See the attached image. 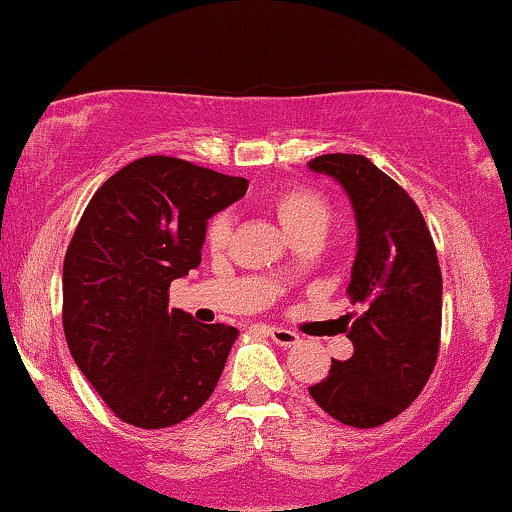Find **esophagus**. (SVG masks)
I'll return each instance as SVG.
<instances>
[{
  "label": "esophagus",
  "mask_w": 512,
  "mask_h": 512,
  "mask_svg": "<svg viewBox=\"0 0 512 512\" xmlns=\"http://www.w3.org/2000/svg\"><path fill=\"white\" fill-rule=\"evenodd\" d=\"M269 337H272L279 346H284V349H291V346L301 344V337H298L296 332L284 330V327H269Z\"/></svg>",
  "instance_id": "obj_1"
}]
</instances>
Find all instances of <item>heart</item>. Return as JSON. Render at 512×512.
Instances as JSON below:
<instances>
[{"label":"heart","mask_w":512,"mask_h":512,"mask_svg":"<svg viewBox=\"0 0 512 512\" xmlns=\"http://www.w3.org/2000/svg\"><path fill=\"white\" fill-rule=\"evenodd\" d=\"M272 209L276 219L284 226V231L293 240L305 236H325L332 223L330 204L317 195V192L301 190V187L279 192L272 199ZM228 236H231V214L214 216L207 228V240L211 248H223Z\"/></svg>","instance_id":"obj_1"}]
</instances>
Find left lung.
Masks as SVG:
<instances>
[{"label": "left lung", "mask_w": 512, "mask_h": 512, "mask_svg": "<svg viewBox=\"0 0 512 512\" xmlns=\"http://www.w3.org/2000/svg\"><path fill=\"white\" fill-rule=\"evenodd\" d=\"M349 197L356 257L346 296L361 305L349 330L354 354L332 358L310 397L346 426L373 428L419 397L440 346L443 276L428 226L407 192L366 156L325 154L308 163Z\"/></svg>", "instance_id": "left-lung-1"}]
</instances>
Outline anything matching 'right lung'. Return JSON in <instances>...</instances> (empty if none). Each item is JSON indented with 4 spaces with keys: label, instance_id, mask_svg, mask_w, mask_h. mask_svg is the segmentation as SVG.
<instances>
[{
    "label": "right lung",
    "instance_id": "right-lung-1",
    "mask_svg": "<svg viewBox=\"0 0 512 512\" xmlns=\"http://www.w3.org/2000/svg\"><path fill=\"white\" fill-rule=\"evenodd\" d=\"M245 192V178L144 156L88 202L64 255V337L93 390L127 424H180L219 383L238 330L168 310V289L202 262L211 216Z\"/></svg>",
    "mask_w": 512,
    "mask_h": 512
}]
</instances>
